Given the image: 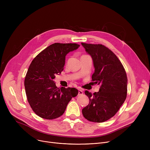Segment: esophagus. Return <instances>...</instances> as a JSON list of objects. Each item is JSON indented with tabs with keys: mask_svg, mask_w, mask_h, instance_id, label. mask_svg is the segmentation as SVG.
I'll use <instances>...</instances> for the list:
<instances>
[{
	"mask_svg": "<svg viewBox=\"0 0 150 150\" xmlns=\"http://www.w3.org/2000/svg\"><path fill=\"white\" fill-rule=\"evenodd\" d=\"M83 92L81 89H78V95H83Z\"/></svg>",
	"mask_w": 150,
	"mask_h": 150,
	"instance_id": "34e87169",
	"label": "esophagus"
}]
</instances>
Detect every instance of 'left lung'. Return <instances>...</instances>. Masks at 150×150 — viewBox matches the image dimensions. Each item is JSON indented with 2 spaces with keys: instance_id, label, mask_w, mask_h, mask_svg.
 Wrapping results in <instances>:
<instances>
[{
  "instance_id": "left-lung-1",
  "label": "left lung",
  "mask_w": 150,
  "mask_h": 150,
  "mask_svg": "<svg viewBox=\"0 0 150 150\" xmlns=\"http://www.w3.org/2000/svg\"><path fill=\"white\" fill-rule=\"evenodd\" d=\"M81 44L93 59L95 72L92 81L100 85L98 92L85 91L89 103L82 113L89 121L104 122L115 115L127 98V74L120 61L108 47L99 44Z\"/></svg>"
}]
</instances>
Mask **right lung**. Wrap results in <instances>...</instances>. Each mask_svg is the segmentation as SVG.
Returning a JSON list of instances; mask_svg holds the SVG:
<instances>
[{"instance_id": "obj_1", "label": "right lung", "mask_w": 150, "mask_h": 150, "mask_svg": "<svg viewBox=\"0 0 150 150\" xmlns=\"http://www.w3.org/2000/svg\"><path fill=\"white\" fill-rule=\"evenodd\" d=\"M79 47L75 43H54L31 62L24 86L28 103L39 117L57 119L64 114L72 98L78 95V91L74 88H57L53 79L64 69L66 54Z\"/></svg>"}]
</instances>
